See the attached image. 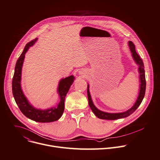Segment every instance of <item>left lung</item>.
Returning <instances> with one entry per match:
<instances>
[{
  "mask_svg": "<svg viewBox=\"0 0 160 160\" xmlns=\"http://www.w3.org/2000/svg\"><path fill=\"white\" fill-rule=\"evenodd\" d=\"M128 46L129 50L132 53V57L133 60L135 61V63L138 66V72H139V79H140V89H139V94L137 98V101H135L133 106L124 112L121 113H108L103 111L99 110L98 109L95 105H94L92 100L90 94L89 92V85H88V96L89 99V105L91 108L92 112L95 114L97 118L101 119H106V120H116L118 119H122L128 117L132 113H133L137 108L139 107L141 104L142 101L144 98L145 92H146V77H145V70H144V66L143 62L140 56L138 55L135 50V46L133 43L132 41L128 42Z\"/></svg>",
  "mask_w": 160,
  "mask_h": 160,
  "instance_id": "left-lung-1",
  "label": "left lung"
}]
</instances>
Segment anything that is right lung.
<instances>
[{
    "mask_svg": "<svg viewBox=\"0 0 160 160\" xmlns=\"http://www.w3.org/2000/svg\"><path fill=\"white\" fill-rule=\"evenodd\" d=\"M37 40L38 38L27 43L22 53L17 60L12 82V94L20 111L27 118L38 122H51L59 120L62 115L64 110L65 97L71 85L74 82L75 77L73 75H71L68 77L62 78L59 81L57 88V93L59 94L60 102L57 107L45 110L38 109L34 107L29 103V101H28L23 92L21 88V78L22 69L25 55L28 48L33 46Z\"/></svg>",
    "mask_w": 160,
    "mask_h": 160,
    "instance_id": "1",
    "label": "right lung"
}]
</instances>
